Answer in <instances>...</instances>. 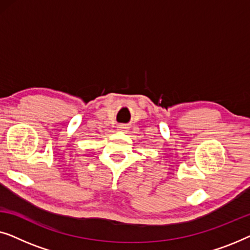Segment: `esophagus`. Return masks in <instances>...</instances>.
<instances>
[{"mask_svg": "<svg viewBox=\"0 0 250 250\" xmlns=\"http://www.w3.org/2000/svg\"><path fill=\"white\" fill-rule=\"evenodd\" d=\"M117 129H118L119 132H126V131H127V127H126L125 125H119L118 127H117Z\"/></svg>", "mask_w": 250, "mask_h": 250, "instance_id": "1", "label": "esophagus"}]
</instances>
